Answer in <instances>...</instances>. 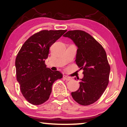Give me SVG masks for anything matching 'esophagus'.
I'll use <instances>...</instances> for the list:
<instances>
[{
  "label": "esophagus",
  "mask_w": 127,
  "mask_h": 127,
  "mask_svg": "<svg viewBox=\"0 0 127 127\" xmlns=\"http://www.w3.org/2000/svg\"><path fill=\"white\" fill-rule=\"evenodd\" d=\"M63 77H64V79L66 80V81H70L72 80V78H71L70 77H69V76H66V75H64L63 76Z\"/></svg>",
  "instance_id": "esophagus-1"
}]
</instances>
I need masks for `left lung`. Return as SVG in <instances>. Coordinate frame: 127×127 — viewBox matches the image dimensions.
<instances>
[{
	"mask_svg": "<svg viewBox=\"0 0 127 127\" xmlns=\"http://www.w3.org/2000/svg\"><path fill=\"white\" fill-rule=\"evenodd\" d=\"M64 36L72 39L78 47L75 61L84 74L79 88L71 94L80 105H90L99 99L108 85L110 67L106 53L101 44L83 31H69Z\"/></svg>",
	"mask_w": 127,
	"mask_h": 127,
	"instance_id": "1",
	"label": "left lung"
}]
</instances>
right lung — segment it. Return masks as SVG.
I'll return each instance as SVG.
<instances>
[{
    "instance_id": "1",
    "label": "right lung",
    "mask_w": 127,
    "mask_h": 127,
    "mask_svg": "<svg viewBox=\"0 0 127 127\" xmlns=\"http://www.w3.org/2000/svg\"><path fill=\"white\" fill-rule=\"evenodd\" d=\"M66 30H43L31 36L24 43L15 59L17 80L26 99L34 105H41L49 99L52 86L61 79L59 71L46 67L49 48Z\"/></svg>"
}]
</instances>
